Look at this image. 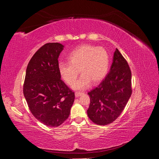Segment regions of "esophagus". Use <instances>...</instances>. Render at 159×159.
I'll return each instance as SVG.
<instances>
[{
	"label": "esophagus",
	"mask_w": 159,
	"mask_h": 159,
	"mask_svg": "<svg viewBox=\"0 0 159 159\" xmlns=\"http://www.w3.org/2000/svg\"><path fill=\"white\" fill-rule=\"evenodd\" d=\"M82 94H83L82 92H79V91H75V95L76 98L80 97V96Z\"/></svg>",
	"instance_id": "34e87169"
}]
</instances>
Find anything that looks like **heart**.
<instances>
[{
    "mask_svg": "<svg viewBox=\"0 0 159 159\" xmlns=\"http://www.w3.org/2000/svg\"><path fill=\"white\" fill-rule=\"evenodd\" d=\"M69 63L61 62L58 71L61 78L68 85L73 84L79 71L82 75L73 84L74 89L82 90L91 84L99 83L107 74L109 55L102 47L84 45L77 48L68 56Z\"/></svg>",
    "mask_w": 159,
    "mask_h": 159,
    "instance_id": "1",
    "label": "heart"
}]
</instances>
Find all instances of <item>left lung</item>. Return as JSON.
I'll return each instance as SVG.
<instances>
[{
  "label": "left lung",
  "instance_id": "left-lung-1",
  "mask_svg": "<svg viewBox=\"0 0 159 159\" xmlns=\"http://www.w3.org/2000/svg\"><path fill=\"white\" fill-rule=\"evenodd\" d=\"M131 93V70L125 58L116 49L107 75L88 92L89 118L99 125L113 123L125 107Z\"/></svg>",
  "mask_w": 159,
  "mask_h": 159
}]
</instances>
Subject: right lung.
<instances>
[{
	"instance_id": "1",
	"label": "right lung",
	"mask_w": 159,
	"mask_h": 159,
	"mask_svg": "<svg viewBox=\"0 0 159 159\" xmlns=\"http://www.w3.org/2000/svg\"><path fill=\"white\" fill-rule=\"evenodd\" d=\"M64 46L47 43L28 64L23 93L32 114L46 126L58 127L68 118L75 93L61 80L58 57Z\"/></svg>"
}]
</instances>
